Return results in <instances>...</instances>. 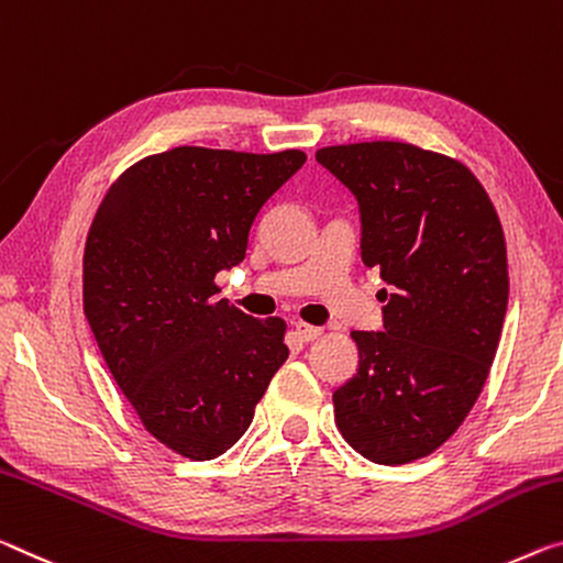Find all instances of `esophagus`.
Returning <instances> with one entry per match:
<instances>
[{
  "instance_id": "1",
  "label": "esophagus",
  "mask_w": 563,
  "mask_h": 563,
  "mask_svg": "<svg viewBox=\"0 0 563 563\" xmlns=\"http://www.w3.org/2000/svg\"><path fill=\"white\" fill-rule=\"evenodd\" d=\"M296 333H298V338L300 341H316V338L323 333V328H318V325H308V323H296Z\"/></svg>"
}]
</instances>
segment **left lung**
<instances>
[{"label": "left lung", "instance_id": "left-lung-1", "mask_svg": "<svg viewBox=\"0 0 563 563\" xmlns=\"http://www.w3.org/2000/svg\"><path fill=\"white\" fill-rule=\"evenodd\" d=\"M361 208V255L383 330H353L358 371L333 394L335 426L373 463L400 466L456 433L488 378L508 306L501 220L484 185L449 155L376 140L320 147Z\"/></svg>", "mask_w": 563, "mask_h": 563}]
</instances>
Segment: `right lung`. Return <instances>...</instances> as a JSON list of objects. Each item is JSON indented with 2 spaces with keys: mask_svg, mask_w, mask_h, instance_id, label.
Wrapping results in <instances>:
<instances>
[{
  "mask_svg": "<svg viewBox=\"0 0 563 563\" xmlns=\"http://www.w3.org/2000/svg\"><path fill=\"white\" fill-rule=\"evenodd\" d=\"M302 163L300 150L173 147L124 169L95 212L87 323L145 431L185 459L235 445L288 358L285 320L218 300L216 275L243 263L257 212Z\"/></svg>",
  "mask_w": 563,
  "mask_h": 563,
  "instance_id": "obj_1",
  "label": "right lung"
}]
</instances>
